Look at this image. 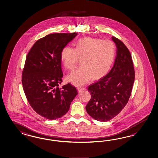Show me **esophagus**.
Listing matches in <instances>:
<instances>
[{"instance_id":"obj_1","label":"esophagus","mask_w":158,"mask_h":158,"mask_svg":"<svg viewBox=\"0 0 158 158\" xmlns=\"http://www.w3.org/2000/svg\"><path fill=\"white\" fill-rule=\"evenodd\" d=\"M77 89H78V90L79 92H81V91L84 90V89H85V88H81V87H78V88H77Z\"/></svg>"}]
</instances>
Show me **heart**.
I'll list each match as a JSON object with an SVG mask.
<instances>
[{"label":"heart","mask_w":158,"mask_h":158,"mask_svg":"<svg viewBox=\"0 0 158 158\" xmlns=\"http://www.w3.org/2000/svg\"><path fill=\"white\" fill-rule=\"evenodd\" d=\"M116 52L113 41L87 37L77 41L75 48L66 46L62 50L60 60L64 66L72 70L78 59L81 67L67 76V80L73 85H84L92 77L98 80L108 72Z\"/></svg>","instance_id":"1"}]
</instances>
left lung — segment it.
<instances>
[{"instance_id": "1", "label": "left lung", "mask_w": 158, "mask_h": 158, "mask_svg": "<svg viewBox=\"0 0 158 158\" xmlns=\"http://www.w3.org/2000/svg\"><path fill=\"white\" fill-rule=\"evenodd\" d=\"M117 48L116 58L108 74L88 86L91 99L86 106L90 117L100 122L113 119L125 107L135 81L131 54L126 45L111 37Z\"/></svg>"}]
</instances>
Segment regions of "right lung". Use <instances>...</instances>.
Wrapping results in <instances>:
<instances>
[{
  "label": "right lung",
  "instance_id": "right-lung-1",
  "mask_svg": "<svg viewBox=\"0 0 158 158\" xmlns=\"http://www.w3.org/2000/svg\"><path fill=\"white\" fill-rule=\"evenodd\" d=\"M77 33H52L38 40L26 58L23 70V88L32 108L41 117L55 120L68 113L78 94L71 84L62 82L60 53Z\"/></svg>",
  "mask_w": 158,
  "mask_h": 158
}]
</instances>
